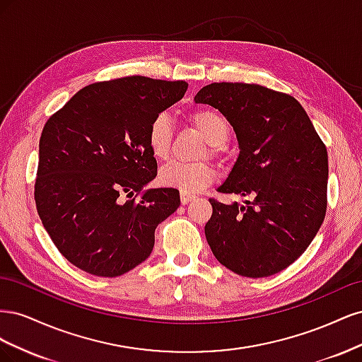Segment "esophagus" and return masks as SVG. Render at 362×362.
<instances>
[{
    "mask_svg": "<svg viewBox=\"0 0 362 362\" xmlns=\"http://www.w3.org/2000/svg\"><path fill=\"white\" fill-rule=\"evenodd\" d=\"M194 198H196V196H194V194H192V193L181 192V204H182V205H185V204H189V202L194 201Z\"/></svg>",
    "mask_w": 362,
    "mask_h": 362,
    "instance_id": "1",
    "label": "esophagus"
}]
</instances>
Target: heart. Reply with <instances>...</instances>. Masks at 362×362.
I'll list each match as a JSON object with an SVG mask.
<instances>
[{
	"label": "heart",
	"mask_w": 362,
	"mask_h": 362,
	"mask_svg": "<svg viewBox=\"0 0 362 362\" xmlns=\"http://www.w3.org/2000/svg\"><path fill=\"white\" fill-rule=\"evenodd\" d=\"M187 120L190 127L202 136L206 146L202 151V157L223 158L225 144L229 139L228 119L214 108H198L189 113ZM146 141L151 154L157 160H168L173 145V127L172 120L166 113H158L151 120L146 133ZM216 170L210 163H180L172 161L163 166L158 172V181L164 187L177 189L185 193H194L205 189L214 181Z\"/></svg>",
	"instance_id": "heart-1"
}]
</instances>
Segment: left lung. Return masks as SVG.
<instances>
[{
	"label": "left lung",
	"mask_w": 362,
	"mask_h": 362,
	"mask_svg": "<svg viewBox=\"0 0 362 362\" xmlns=\"http://www.w3.org/2000/svg\"><path fill=\"white\" fill-rule=\"evenodd\" d=\"M196 104L217 108L233 125L240 154L217 189L205 237L217 261L246 278L287 269L313 242L327 205V151L303 107L288 93L247 83H211Z\"/></svg>",
	"instance_id": "obj_1"
}]
</instances>
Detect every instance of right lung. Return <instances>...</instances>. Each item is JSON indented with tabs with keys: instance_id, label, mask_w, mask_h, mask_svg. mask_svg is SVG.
<instances>
[{
	"instance_id": "add662e5",
	"label": "right lung",
	"mask_w": 362,
	"mask_h": 362,
	"mask_svg": "<svg viewBox=\"0 0 362 362\" xmlns=\"http://www.w3.org/2000/svg\"><path fill=\"white\" fill-rule=\"evenodd\" d=\"M184 81L133 75L83 87L43 127L35 201L60 254L90 275L115 278L144 262L156 228L180 206L157 177L146 133L180 101Z\"/></svg>"
}]
</instances>
